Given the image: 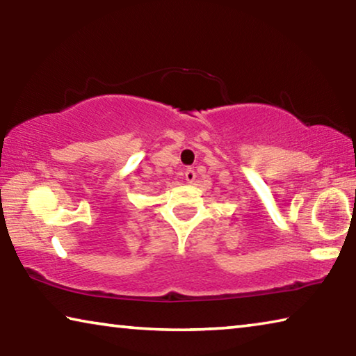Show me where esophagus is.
I'll return each instance as SVG.
<instances>
[{
	"instance_id": "34e87169",
	"label": "esophagus",
	"mask_w": 356,
	"mask_h": 356,
	"mask_svg": "<svg viewBox=\"0 0 356 356\" xmlns=\"http://www.w3.org/2000/svg\"><path fill=\"white\" fill-rule=\"evenodd\" d=\"M195 179H196L195 170H193V168H186V170H185V180H186V182H188V184L195 182Z\"/></svg>"
}]
</instances>
